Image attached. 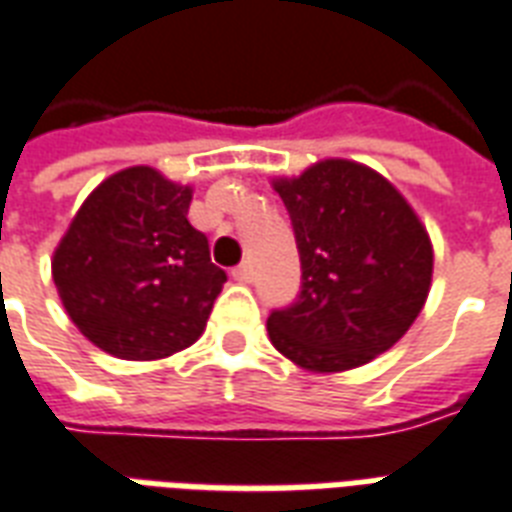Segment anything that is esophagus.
<instances>
[{"instance_id":"34e87169","label":"esophagus","mask_w":512,"mask_h":512,"mask_svg":"<svg viewBox=\"0 0 512 512\" xmlns=\"http://www.w3.org/2000/svg\"><path fill=\"white\" fill-rule=\"evenodd\" d=\"M231 276L236 281H241V284H249V281L255 279V271H252V263H241V265H236V268H233L231 271Z\"/></svg>"}]
</instances>
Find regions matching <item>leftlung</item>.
<instances>
[{
    "label": "left lung",
    "mask_w": 512,
    "mask_h": 512,
    "mask_svg": "<svg viewBox=\"0 0 512 512\" xmlns=\"http://www.w3.org/2000/svg\"><path fill=\"white\" fill-rule=\"evenodd\" d=\"M273 188L295 228L303 287L268 316L281 356L308 372H348L393 348L420 316L433 244L409 201L366 164L324 159Z\"/></svg>",
    "instance_id": "1"
}]
</instances>
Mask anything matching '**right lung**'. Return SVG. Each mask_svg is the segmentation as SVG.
Masks as SVG:
<instances>
[{
  "label": "right lung",
  "instance_id": "obj_1",
  "mask_svg": "<svg viewBox=\"0 0 512 512\" xmlns=\"http://www.w3.org/2000/svg\"><path fill=\"white\" fill-rule=\"evenodd\" d=\"M191 199V185L143 164L84 199L52 255V281L92 345L156 361L199 340L228 276L188 223Z\"/></svg>",
  "mask_w": 512,
  "mask_h": 512
}]
</instances>
